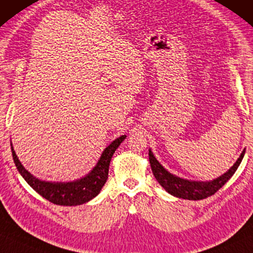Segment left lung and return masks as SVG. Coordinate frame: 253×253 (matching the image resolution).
<instances>
[{"mask_svg": "<svg viewBox=\"0 0 253 253\" xmlns=\"http://www.w3.org/2000/svg\"><path fill=\"white\" fill-rule=\"evenodd\" d=\"M244 154L245 149L242 151L236 163L226 173H223L222 175L216 177V179L210 181H193L174 175L157 161V158L152 154L151 149H149V161H150L151 169L156 180L158 181L159 184L167 193L179 198L198 201V199H204L214 195L234 175V173L236 172L237 167L240 166L242 159L244 157Z\"/></svg>", "mask_w": 253, "mask_h": 253, "instance_id": "left-lung-1", "label": "left lung"}]
</instances>
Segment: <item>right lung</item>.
<instances>
[{
  "label": "right lung",
  "instance_id": "obj_1",
  "mask_svg": "<svg viewBox=\"0 0 253 253\" xmlns=\"http://www.w3.org/2000/svg\"><path fill=\"white\" fill-rule=\"evenodd\" d=\"M125 138L126 135H122L115 141H112L104 149L97 164L87 175L74 181H69V182H52V181L38 179L23 166V164L17 157L11 143L12 158L20 175L42 197L56 205L76 206L91 201L99 194V191L102 190L103 186L108 180L109 166L112 156Z\"/></svg>",
  "mask_w": 253,
  "mask_h": 253
}]
</instances>
